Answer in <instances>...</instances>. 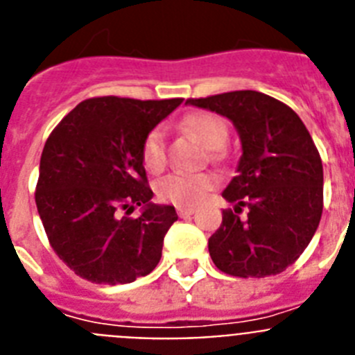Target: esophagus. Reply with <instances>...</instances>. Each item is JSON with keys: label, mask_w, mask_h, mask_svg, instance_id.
<instances>
[{"label": "esophagus", "mask_w": 355, "mask_h": 355, "mask_svg": "<svg viewBox=\"0 0 355 355\" xmlns=\"http://www.w3.org/2000/svg\"><path fill=\"white\" fill-rule=\"evenodd\" d=\"M193 213H196V209L193 208H183V206H180V208H178V215L180 216H190V215H193Z\"/></svg>", "instance_id": "1"}]
</instances>
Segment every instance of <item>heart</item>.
Segmentation results:
<instances>
[{
	"label": "heart",
	"mask_w": 355,
	"mask_h": 355,
	"mask_svg": "<svg viewBox=\"0 0 355 355\" xmlns=\"http://www.w3.org/2000/svg\"><path fill=\"white\" fill-rule=\"evenodd\" d=\"M183 128L193 133L206 147L218 149L227 140V124L222 117L209 112H196L183 119ZM216 156V153H213ZM167 162L165 149V131L156 126L146 135L142 142V163L150 172H159ZM218 184V178L211 172H172L156 184V196L165 202L183 208L200 205L213 188Z\"/></svg>",
	"instance_id": "obj_1"
}]
</instances>
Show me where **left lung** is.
<instances>
[{"mask_svg":"<svg viewBox=\"0 0 355 355\" xmlns=\"http://www.w3.org/2000/svg\"><path fill=\"white\" fill-rule=\"evenodd\" d=\"M187 103L233 121L243 150L222 192L234 209L222 211L208 240L213 263L234 277L281 274L309 245L324 209V168L311 135L290 106L256 90Z\"/></svg>","mask_w":355,"mask_h":355,"instance_id":"left-lung-1","label":"left lung"}]
</instances>
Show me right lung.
Here are the masks:
<instances>
[{"label":"right lung","mask_w":355,"mask_h":355,"mask_svg":"<svg viewBox=\"0 0 355 355\" xmlns=\"http://www.w3.org/2000/svg\"><path fill=\"white\" fill-rule=\"evenodd\" d=\"M181 101L90 97L46 140L37 209L49 245L80 277L126 284L159 263L163 236L178 213L174 206L150 202L142 142ZM135 205L144 211L131 217Z\"/></svg>","instance_id":"1"}]
</instances>
